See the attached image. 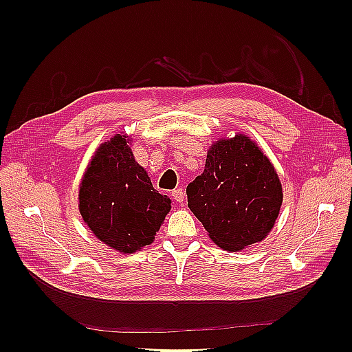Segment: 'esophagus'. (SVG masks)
Instances as JSON below:
<instances>
[{
  "instance_id": "obj_1",
  "label": "esophagus",
  "mask_w": 352,
  "mask_h": 352,
  "mask_svg": "<svg viewBox=\"0 0 352 352\" xmlns=\"http://www.w3.org/2000/svg\"><path fill=\"white\" fill-rule=\"evenodd\" d=\"M172 197H173V199H175L176 202H179V204H182L184 199H185V192H184V189H182V188L173 189V190H172Z\"/></svg>"
}]
</instances>
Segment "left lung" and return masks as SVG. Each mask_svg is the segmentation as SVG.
I'll use <instances>...</instances> for the list:
<instances>
[{
	"instance_id": "1",
	"label": "left lung",
	"mask_w": 352,
	"mask_h": 352,
	"mask_svg": "<svg viewBox=\"0 0 352 352\" xmlns=\"http://www.w3.org/2000/svg\"><path fill=\"white\" fill-rule=\"evenodd\" d=\"M188 207L217 247L236 252L261 242L283 201L278 172L250 136L211 144L206 168L186 188Z\"/></svg>"
}]
</instances>
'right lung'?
I'll list each match as a JSON object with an SVG mask.
<instances>
[{"instance_id":"obj_1","label":"right lung","mask_w":352,"mask_h":352,"mask_svg":"<svg viewBox=\"0 0 352 352\" xmlns=\"http://www.w3.org/2000/svg\"><path fill=\"white\" fill-rule=\"evenodd\" d=\"M132 138L114 135L98 146L79 185V211L95 238L111 250L133 254L154 242L172 208L136 163Z\"/></svg>"}]
</instances>
